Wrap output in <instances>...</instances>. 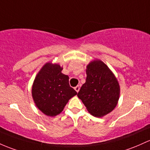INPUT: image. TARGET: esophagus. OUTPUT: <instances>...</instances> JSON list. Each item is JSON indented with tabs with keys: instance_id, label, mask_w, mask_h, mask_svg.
Masks as SVG:
<instances>
[{
	"instance_id": "34e87169",
	"label": "esophagus",
	"mask_w": 150,
	"mask_h": 150,
	"mask_svg": "<svg viewBox=\"0 0 150 150\" xmlns=\"http://www.w3.org/2000/svg\"><path fill=\"white\" fill-rule=\"evenodd\" d=\"M75 91L77 92V93H78L79 90H80V86H79V85H78V86L75 87Z\"/></svg>"
}]
</instances>
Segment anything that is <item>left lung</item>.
Wrapping results in <instances>:
<instances>
[{"instance_id":"1","label":"left lung","mask_w":150,"mask_h":150,"mask_svg":"<svg viewBox=\"0 0 150 150\" xmlns=\"http://www.w3.org/2000/svg\"><path fill=\"white\" fill-rule=\"evenodd\" d=\"M87 78L78 97L92 115L105 116L116 107L120 97L119 83L112 72L103 61L95 60L88 64Z\"/></svg>"}]
</instances>
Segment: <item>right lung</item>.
Instances as JSON below:
<instances>
[{"mask_svg":"<svg viewBox=\"0 0 150 150\" xmlns=\"http://www.w3.org/2000/svg\"><path fill=\"white\" fill-rule=\"evenodd\" d=\"M58 64L47 62L36 75L32 87V96L37 108L50 117L63 110L68 100L77 95L69 85V77L62 73Z\"/></svg>","mask_w":150,"mask_h":150,"instance_id":"obj_1","label":"right lung"}]
</instances>
